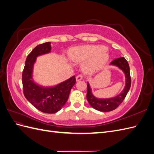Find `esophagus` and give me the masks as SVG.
Masks as SVG:
<instances>
[{"label": "esophagus", "mask_w": 154, "mask_h": 154, "mask_svg": "<svg viewBox=\"0 0 154 154\" xmlns=\"http://www.w3.org/2000/svg\"><path fill=\"white\" fill-rule=\"evenodd\" d=\"M83 80V76H82V75H78V76L76 77V80L77 82L80 81V80Z\"/></svg>", "instance_id": "34e87169"}]
</instances>
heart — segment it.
Listing matches in <instances>:
<instances>
[{"label": "heart", "instance_id": "1", "mask_svg": "<svg viewBox=\"0 0 154 154\" xmlns=\"http://www.w3.org/2000/svg\"><path fill=\"white\" fill-rule=\"evenodd\" d=\"M72 62H83V69L86 72H95L103 69L110 58L109 49L101 45H84L73 48L69 53Z\"/></svg>", "mask_w": 154, "mask_h": 154}]
</instances>
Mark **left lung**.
I'll return each instance as SVG.
<instances>
[{
  "label": "left lung",
  "mask_w": 154,
  "mask_h": 154,
  "mask_svg": "<svg viewBox=\"0 0 154 154\" xmlns=\"http://www.w3.org/2000/svg\"><path fill=\"white\" fill-rule=\"evenodd\" d=\"M110 66H115L119 69L124 74L125 78V84L123 91L119 94L114 97L100 98L97 97L93 94L92 88L90 83L87 82V100L90 105L94 109L101 112H110L118 108L125 98L131 85V78L130 74V67L127 60L124 58H119L113 60L110 63Z\"/></svg>",
  "instance_id": "left-lung-1"
}]
</instances>
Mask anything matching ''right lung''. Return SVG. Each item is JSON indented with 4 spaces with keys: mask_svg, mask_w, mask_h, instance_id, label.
Returning a JSON list of instances; mask_svg holds the SVG:
<instances>
[{
    "mask_svg": "<svg viewBox=\"0 0 154 154\" xmlns=\"http://www.w3.org/2000/svg\"><path fill=\"white\" fill-rule=\"evenodd\" d=\"M51 42L37 45L27 56L22 72L24 94L27 100L44 113L57 112L67 102L71 88L76 83L75 76L54 85L44 86L34 81L33 68L36 58L51 53Z\"/></svg>",
    "mask_w": 154,
    "mask_h": 154,
    "instance_id": "obj_1",
    "label": "right lung"
}]
</instances>
